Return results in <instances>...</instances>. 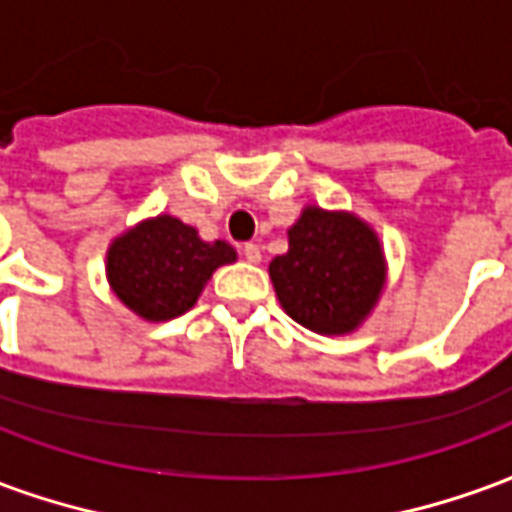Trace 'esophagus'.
<instances>
[{
    "label": "esophagus",
    "mask_w": 512,
    "mask_h": 512,
    "mask_svg": "<svg viewBox=\"0 0 512 512\" xmlns=\"http://www.w3.org/2000/svg\"><path fill=\"white\" fill-rule=\"evenodd\" d=\"M241 255H244L249 263H260V246L244 244V246H241Z\"/></svg>",
    "instance_id": "34e87169"
}]
</instances>
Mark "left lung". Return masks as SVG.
Instances as JSON below:
<instances>
[{
	"label": "left lung",
	"mask_w": 512,
	"mask_h": 512,
	"mask_svg": "<svg viewBox=\"0 0 512 512\" xmlns=\"http://www.w3.org/2000/svg\"><path fill=\"white\" fill-rule=\"evenodd\" d=\"M271 260V282L293 321L318 334L354 332L384 288L376 233L351 213L307 208Z\"/></svg>",
	"instance_id": "8db88e82"
}]
</instances>
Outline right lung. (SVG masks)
<instances>
[{
    "mask_svg": "<svg viewBox=\"0 0 512 512\" xmlns=\"http://www.w3.org/2000/svg\"><path fill=\"white\" fill-rule=\"evenodd\" d=\"M233 260L230 244H208L180 219L156 216L109 246L106 274L128 310L145 321H169L191 310L213 271Z\"/></svg>",
    "mask_w": 512,
    "mask_h": 512,
    "instance_id": "right-lung-1",
    "label": "right lung"
}]
</instances>
